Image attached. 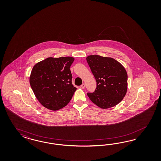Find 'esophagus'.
<instances>
[{
	"mask_svg": "<svg viewBox=\"0 0 161 161\" xmlns=\"http://www.w3.org/2000/svg\"><path fill=\"white\" fill-rule=\"evenodd\" d=\"M85 87H86L85 84H83L81 86V88H83V89H84V88H85Z\"/></svg>",
	"mask_w": 161,
	"mask_h": 161,
	"instance_id": "esophagus-1",
	"label": "esophagus"
}]
</instances>
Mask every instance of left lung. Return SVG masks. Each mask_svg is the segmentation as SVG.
<instances>
[{"mask_svg":"<svg viewBox=\"0 0 161 161\" xmlns=\"http://www.w3.org/2000/svg\"><path fill=\"white\" fill-rule=\"evenodd\" d=\"M88 64L97 82L93 93H87L91 101L102 108L117 105L125 96L127 90V74L121 64L116 59L90 55Z\"/></svg>","mask_w":161,"mask_h":161,"instance_id":"obj_1","label":"left lung"}]
</instances>
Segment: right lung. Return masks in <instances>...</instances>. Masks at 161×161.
Instances as JSON below:
<instances>
[{
	"label": "right lung",
	"instance_id": "1",
	"mask_svg": "<svg viewBox=\"0 0 161 161\" xmlns=\"http://www.w3.org/2000/svg\"><path fill=\"white\" fill-rule=\"evenodd\" d=\"M74 58L71 57H49L36 64L29 82L41 104L51 110L67 105L77 88L72 84L70 67Z\"/></svg>",
	"mask_w": 161,
	"mask_h": 161
}]
</instances>
